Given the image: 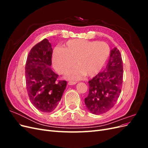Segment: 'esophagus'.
Listing matches in <instances>:
<instances>
[{
  "label": "esophagus",
  "mask_w": 148,
  "mask_h": 148,
  "mask_svg": "<svg viewBox=\"0 0 148 148\" xmlns=\"http://www.w3.org/2000/svg\"><path fill=\"white\" fill-rule=\"evenodd\" d=\"M77 84V82H69L68 83L69 85H73V84Z\"/></svg>",
  "instance_id": "esophagus-1"
}]
</instances>
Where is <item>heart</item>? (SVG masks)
Listing matches in <instances>:
<instances>
[{"mask_svg": "<svg viewBox=\"0 0 148 148\" xmlns=\"http://www.w3.org/2000/svg\"><path fill=\"white\" fill-rule=\"evenodd\" d=\"M110 53L107 44L97 41L73 39L67 41L64 48L56 47L52 53V64L59 74L67 73L66 78L77 80L84 75L93 77L104 68Z\"/></svg>", "mask_w": 148, "mask_h": 148, "instance_id": "obj_1", "label": "heart"}]
</instances>
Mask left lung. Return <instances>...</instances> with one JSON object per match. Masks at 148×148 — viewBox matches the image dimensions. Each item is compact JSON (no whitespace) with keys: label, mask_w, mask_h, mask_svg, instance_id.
<instances>
[{"label":"left lung","mask_w":148,"mask_h":148,"mask_svg":"<svg viewBox=\"0 0 148 148\" xmlns=\"http://www.w3.org/2000/svg\"><path fill=\"white\" fill-rule=\"evenodd\" d=\"M123 83V62L120 52L114 47L105 70L88 82L89 95L84 99L88 110L99 115L109 111L117 101Z\"/></svg>","instance_id":"8db88e82"}]
</instances>
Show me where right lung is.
Returning a JSON list of instances; mask_svg holds the SVG:
<instances>
[{"mask_svg": "<svg viewBox=\"0 0 148 148\" xmlns=\"http://www.w3.org/2000/svg\"><path fill=\"white\" fill-rule=\"evenodd\" d=\"M51 44L43 39L31 49L25 65L26 85L29 100L39 111L55 110L66 86V81H57L52 70Z\"/></svg>", "mask_w": 148, "mask_h": 148, "instance_id": "add662e5", "label": "right lung"}]
</instances>
